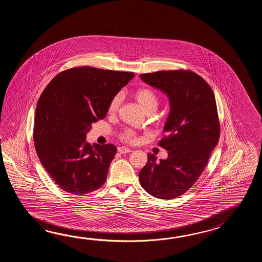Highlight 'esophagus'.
Returning a JSON list of instances; mask_svg holds the SVG:
<instances>
[{
    "label": "esophagus",
    "instance_id": "esophagus-1",
    "mask_svg": "<svg viewBox=\"0 0 262 262\" xmlns=\"http://www.w3.org/2000/svg\"><path fill=\"white\" fill-rule=\"evenodd\" d=\"M118 151L120 152V154H127V152H130V151H132V150L128 149V148H126V147H118Z\"/></svg>",
    "mask_w": 262,
    "mask_h": 262
}]
</instances>
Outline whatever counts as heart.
I'll return each instance as SVG.
<instances>
[{
  "label": "heart",
  "instance_id": "b5f03b06",
  "mask_svg": "<svg viewBox=\"0 0 262 262\" xmlns=\"http://www.w3.org/2000/svg\"><path fill=\"white\" fill-rule=\"evenodd\" d=\"M135 98L139 102V105L142 106L145 112H154L158 106V97L156 93L147 87L139 88L135 92ZM122 102V95L117 94L114 95L108 104V112L111 113L117 112ZM136 138V134L132 130L127 129L122 134V139L125 141H134Z\"/></svg>",
  "mask_w": 262,
  "mask_h": 262
}]
</instances>
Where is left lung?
I'll list each match as a JSON object with an SVG mask.
<instances>
[{"label":"left lung","instance_id":"left-lung-1","mask_svg":"<svg viewBox=\"0 0 262 262\" xmlns=\"http://www.w3.org/2000/svg\"><path fill=\"white\" fill-rule=\"evenodd\" d=\"M141 79L159 89L169 99L170 112L158 142L168 150L167 159L148 162L139 171V182L150 195L172 200L184 194L198 181L218 143L220 123L212 88L189 70L146 73Z\"/></svg>","mask_w":262,"mask_h":262}]
</instances>
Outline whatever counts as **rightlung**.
I'll return each instance as SVG.
<instances>
[{
  "instance_id": "obj_1",
  "label": "right lung",
  "mask_w": 262,
  "mask_h": 262,
  "mask_svg": "<svg viewBox=\"0 0 262 262\" xmlns=\"http://www.w3.org/2000/svg\"><path fill=\"white\" fill-rule=\"evenodd\" d=\"M133 72L74 67L59 73L45 88L34 119V147L41 164L59 187L82 195L100 188L117 148L92 145L86 134L106 117L112 97Z\"/></svg>"
}]
</instances>
